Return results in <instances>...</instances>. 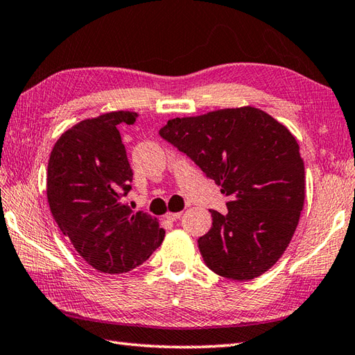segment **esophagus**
I'll use <instances>...</instances> for the list:
<instances>
[{"mask_svg":"<svg viewBox=\"0 0 355 355\" xmlns=\"http://www.w3.org/2000/svg\"><path fill=\"white\" fill-rule=\"evenodd\" d=\"M180 216H182V211H179V212H167V214H165V218L170 220V222H175V220H178Z\"/></svg>","mask_w":355,"mask_h":355,"instance_id":"34e87169","label":"esophagus"}]
</instances>
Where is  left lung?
<instances>
[{"instance_id": "obj_1", "label": "left lung", "mask_w": 355, "mask_h": 355, "mask_svg": "<svg viewBox=\"0 0 355 355\" xmlns=\"http://www.w3.org/2000/svg\"><path fill=\"white\" fill-rule=\"evenodd\" d=\"M159 133L230 198L227 214L211 211V230L198 240L205 264L235 281L269 270L293 237L305 199L304 161L290 130L241 106L171 118Z\"/></svg>"}]
</instances>
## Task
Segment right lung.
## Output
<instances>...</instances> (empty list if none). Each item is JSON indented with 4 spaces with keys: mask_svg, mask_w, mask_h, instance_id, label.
<instances>
[{
    "mask_svg": "<svg viewBox=\"0 0 355 355\" xmlns=\"http://www.w3.org/2000/svg\"><path fill=\"white\" fill-rule=\"evenodd\" d=\"M137 112L86 118L54 144L46 170V199L54 222L86 263L101 273H124L161 246L159 220L124 203L133 173L118 124Z\"/></svg>",
    "mask_w": 355,
    "mask_h": 355,
    "instance_id": "1",
    "label": "right lung"
}]
</instances>
